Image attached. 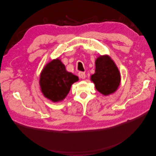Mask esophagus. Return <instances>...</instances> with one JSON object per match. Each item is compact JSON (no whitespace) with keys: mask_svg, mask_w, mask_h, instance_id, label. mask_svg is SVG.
I'll use <instances>...</instances> for the list:
<instances>
[{"mask_svg":"<svg viewBox=\"0 0 156 156\" xmlns=\"http://www.w3.org/2000/svg\"><path fill=\"white\" fill-rule=\"evenodd\" d=\"M78 76L81 79H85L86 78V74L83 72H79L78 73Z\"/></svg>","mask_w":156,"mask_h":156,"instance_id":"obj_1","label":"esophagus"}]
</instances>
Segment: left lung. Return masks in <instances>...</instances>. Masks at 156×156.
Listing matches in <instances>:
<instances>
[{
  "mask_svg": "<svg viewBox=\"0 0 156 156\" xmlns=\"http://www.w3.org/2000/svg\"><path fill=\"white\" fill-rule=\"evenodd\" d=\"M95 88L104 95L115 91L120 82V74L113 61L108 56H101L95 61V73L91 76Z\"/></svg>",
  "mask_w": 156,
  "mask_h": 156,
  "instance_id": "8db88e82",
  "label": "left lung"
}]
</instances>
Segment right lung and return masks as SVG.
<instances>
[{"label":"right lung","mask_w":156,"mask_h":156,"mask_svg":"<svg viewBox=\"0 0 156 156\" xmlns=\"http://www.w3.org/2000/svg\"><path fill=\"white\" fill-rule=\"evenodd\" d=\"M78 77L66 70L60 60L55 59L48 63L40 77V86L43 95L52 101H61L68 95L71 85Z\"/></svg>","instance_id":"1"}]
</instances>
